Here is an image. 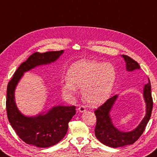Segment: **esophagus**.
Here are the masks:
<instances>
[{"mask_svg": "<svg viewBox=\"0 0 157 157\" xmlns=\"http://www.w3.org/2000/svg\"><path fill=\"white\" fill-rule=\"evenodd\" d=\"M78 110H79V113H84V112H86V108H85V107L84 106H79V108H78Z\"/></svg>", "mask_w": 157, "mask_h": 157, "instance_id": "34e87169", "label": "esophagus"}]
</instances>
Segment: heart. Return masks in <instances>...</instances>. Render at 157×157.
Listing matches in <instances>:
<instances>
[{"mask_svg": "<svg viewBox=\"0 0 157 157\" xmlns=\"http://www.w3.org/2000/svg\"><path fill=\"white\" fill-rule=\"evenodd\" d=\"M115 78V68L110 63L79 61L68 70V79L62 84V91L69 96L75 93L76 87L81 88L85 101L90 106H98L110 97Z\"/></svg>", "mask_w": 157, "mask_h": 157, "instance_id": "obj_1", "label": "heart"}]
</instances>
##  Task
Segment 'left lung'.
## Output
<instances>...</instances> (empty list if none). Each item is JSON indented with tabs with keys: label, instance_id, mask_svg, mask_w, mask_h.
<instances>
[{
	"label": "left lung",
	"instance_id": "1",
	"mask_svg": "<svg viewBox=\"0 0 157 157\" xmlns=\"http://www.w3.org/2000/svg\"><path fill=\"white\" fill-rule=\"evenodd\" d=\"M121 57L126 62V71L128 72L140 69L139 64L129 56L122 55ZM143 96L146 103V115L140 124L135 129L128 132L119 130L115 126L110 115L113 105L118 98L117 95L108 99L103 105L95 111L97 117L95 133L97 139L101 143L111 147H123L134 144L140 137L150 120L153 106L151 95V84L149 79L148 83L144 86Z\"/></svg>",
	"mask_w": 157,
	"mask_h": 157
}]
</instances>
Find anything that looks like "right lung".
I'll return each instance as SVG.
<instances>
[{
	"instance_id": "add662e5",
	"label": "right lung",
	"mask_w": 157,
	"mask_h": 157,
	"mask_svg": "<svg viewBox=\"0 0 157 157\" xmlns=\"http://www.w3.org/2000/svg\"><path fill=\"white\" fill-rule=\"evenodd\" d=\"M64 51L36 52L22 62L7 86L6 108L11 126L20 138L27 144L38 147L54 146L64 137L69 122L75 115V106H55L36 116H27L17 107L15 90L24 73L37 67L55 62Z\"/></svg>"
}]
</instances>
